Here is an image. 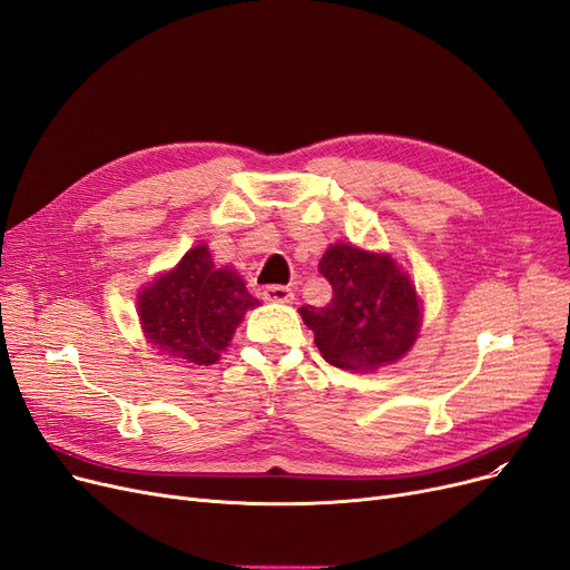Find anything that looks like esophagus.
I'll return each mask as SVG.
<instances>
[{"mask_svg":"<svg viewBox=\"0 0 570 570\" xmlns=\"http://www.w3.org/2000/svg\"><path fill=\"white\" fill-rule=\"evenodd\" d=\"M263 298L269 303H291L293 301V291L282 284H269L263 288Z\"/></svg>","mask_w":570,"mask_h":570,"instance_id":"34e87169","label":"esophagus"}]
</instances>
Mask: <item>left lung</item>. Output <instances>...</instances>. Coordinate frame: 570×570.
<instances>
[{
    "instance_id": "obj_1",
    "label": "left lung",
    "mask_w": 570,
    "mask_h": 570,
    "mask_svg": "<svg viewBox=\"0 0 570 570\" xmlns=\"http://www.w3.org/2000/svg\"><path fill=\"white\" fill-rule=\"evenodd\" d=\"M333 288L326 307H301L324 360L347 371L392 364L417 338L420 303L406 274L390 256L333 244L320 261Z\"/></svg>"
}]
</instances>
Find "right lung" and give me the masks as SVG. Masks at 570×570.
<instances>
[{"mask_svg":"<svg viewBox=\"0 0 570 570\" xmlns=\"http://www.w3.org/2000/svg\"><path fill=\"white\" fill-rule=\"evenodd\" d=\"M261 305L237 272L218 269L202 244L168 274L142 288L140 324L159 352L187 364H216L244 312Z\"/></svg>","mask_w":570,"mask_h":570,"instance_id":"obj_1","label":"right lung"}]
</instances>
